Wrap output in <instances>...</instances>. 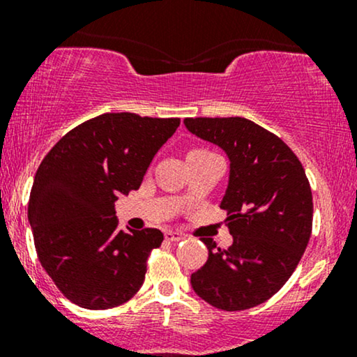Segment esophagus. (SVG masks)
<instances>
[{"label": "esophagus", "instance_id": "obj_1", "mask_svg": "<svg viewBox=\"0 0 357 357\" xmlns=\"http://www.w3.org/2000/svg\"><path fill=\"white\" fill-rule=\"evenodd\" d=\"M165 236H166V240H169V241H181V240H184V235H183V233H179V231H173V230L166 231V233H165Z\"/></svg>", "mask_w": 357, "mask_h": 357}]
</instances>
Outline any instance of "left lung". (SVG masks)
I'll use <instances>...</instances> for the list:
<instances>
[{
    "label": "left lung",
    "mask_w": 357,
    "mask_h": 357,
    "mask_svg": "<svg viewBox=\"0 0 357 357\" xmlns=\"http://www.w3.org/2000/svg\"><path fill=\"white\" fill-rule=\"evenodd\" d=\"M183 122L230 161L220 208L228 211L233 243L221 250L202 238L208 260L191 275V287L216 309H252L284 287L309 243L314 204L305 171L282 139L245 117Z\"/></svg>",
    "instance_id": "left-lung-1"
}]
</instances>
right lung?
<instances>
[{
    "label": "right lung",
    "instance_id": "obj_1",
    "mask_svg": "<svg viewBox=\"0 0 357 357\" xmlns=\"http://www.w3.org/2000/svg\"><path fill=\"white\" fill-rule=\"evenodd\" d=\"M179 119L102 114L52 147L36 171L28 221L45 272L73 304L112 309L144 284L146 260L161 247L155 228L119 230L114 204L139 190Z\"/></svg>",
    "mask_w": 357,
    "mask_h": 357
}]
</instances>
